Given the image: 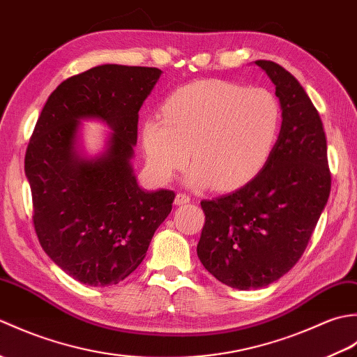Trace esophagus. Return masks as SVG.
<instances>
[{
  "label": "esophagus",
  "mask_w": 357,
  "mask_h": 357,
  "mask_svg": "<svg viewBox=\"0 0 357 357\" xmlns=\"http://www.w3.org/2000/svg\"><path fill=\"white\" fill-rule=\"evenodd\" d=\"M190 202V196L184 193H178L176 198H174V206H184V204Z\"/></svg>",
  "instance_id": "obj_1"
}]
</instances>
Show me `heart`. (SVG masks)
<instances>
[{"instance_id":"b5f03b06","label":"heart","mask_w":357,"mask_h":357,"mask_svg":"<svg viewBox=\"0 0 357 357\" xmlns=\"http://www.w3.org/2000/svg\"><path fill=\"white\" fill-rule=\"evenodd\" d=\"M282 107L268 89L207 79L178 89L162 118L142 126V146L155 176L170 181L188 161L187 183L229 190L259 173L276 147Z\"/></svg>"}]
</instances>
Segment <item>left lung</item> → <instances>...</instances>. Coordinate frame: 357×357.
<instances>
[{
    "label": "left lung",
    "mask_w": 357,
    "mask_h": 357,
    "mask_svg": "<svg viewBox=\"0 0 357 357\" xmlns=\"http://www.w3.org/2000/svg\"><path fill=\"white\" fill-rule=\"evenodd\" d=\"M255 64L276 86L282 107L276 147L244 187L201 202L206 224L196 250L211 275L238 290L267 287L293 268L331 188L327 138L304 87L282 66Z\"/></svg>",
    "instance_id": "8db88e82"
}]
</instances>
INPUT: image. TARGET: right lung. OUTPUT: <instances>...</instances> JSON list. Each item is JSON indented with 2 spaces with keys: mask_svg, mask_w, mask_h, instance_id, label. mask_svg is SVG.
Returning a JSON list of instances; mask_svg holds the SVG:
<instances>
[{
  "mask_svg": "<svg viewBox=\"0 0 357 357\" xmlns=\"http://www.w3.org/2000/svg\"><path fill=\"white\" fill-rule=\"evenodd\" d=\"M162 72L104 64L63 81L45 102L24 172L40 244L67 275L92 287L124 280L144 261L172 211L174 192H146L132 159L138 113ZM111 128L102 152L80 147L82 120Z\"/></svg>",
  "mask_w": 357,
  "mask_h": 357,
  "instance_id": "obj_1",
  "label": "right lung"
}]
</instances>
